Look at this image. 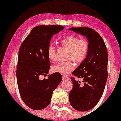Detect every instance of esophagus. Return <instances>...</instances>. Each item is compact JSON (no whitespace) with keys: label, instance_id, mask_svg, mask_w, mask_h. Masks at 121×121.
Segmentation results:
<instances>
[{"label":"esophagus","instance_id":"esophagus-1","mask_svg":"<svg viewBox=\"0 0 121 121\" xmlns=\"http://www.w3.org/2000/svg\"><path fill=\"white\" fill-rule=\"evenodd\" d=\"M69 78L64 77V76H62V80H63V81H65L66 80H69Z\"/></svg>","mask_w":121,"mask_h":121}]
</instances>
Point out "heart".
I'll use <instances>...</instances> for the list:
<instances>
[{"label": "heart", "mask_w": 121, "mask_h": 121, "mask_svg": "<svg viewBox=\"0 0 121 121\" xmlns=\"http://www.w3.org/2000/svg\"><path fill=\"white\" fill-rule=\"evenodd\" d=\"M60 43L63 47L68 49L67 59L72 60L79 64L85 60L89 53L90 44L85 38H80L74 35H69L63 38ZM47 56L51 61L54 62L57 59V48L53 44L47 48ZM75 64L72 60L59 62L52 67L54 73H58L63 75H68L74 69Z\"/></svg>", "instance_id": "1"}]
</instances>
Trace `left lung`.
I'll use <instances>...</instances> for the list:
<instances>
[{"label":"left lung","mask_w":121,"mask_h":121,"mask_svg":"<svg viewBox=\"0 0 121 121\" xmlns=\"http://www.w3.org/2000/svg\"><path fill=\"white\" fill-rule=\"evenodd\" d=\"M77 34L85 36L90 44V48L85 60L72 73L79 80L71 78L73 89L69 94V102L74 109L86 111L95 106L100 101L108 76V53L102 37L91 28L71 27Z\"/></svg>","instance_id":"8db88e82"}]
</instances>
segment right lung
Returning a JSON list of instances; mask_svg holds the SVG:
<instances>
[{
	"mask_svg": "<svg viewBox=\"0 0 121 121\" xmlns=\"http://www.w3.org/2000/svg\"><path fill=\"white\" fill-rule=\"evenodd\" d=\"M60 25L35 27L21 44L16 75L20 96L30 108L40 110L50 104L54 89L62 81L60 74L55 73L48 78L50 61L47 50L53 35L62 30Z\"/></svg>",
	"mask_w": 121,
	"mask_h": 121,
	"instance_id": "obj_1",
	"label": "right lung"
}]
</instances>
